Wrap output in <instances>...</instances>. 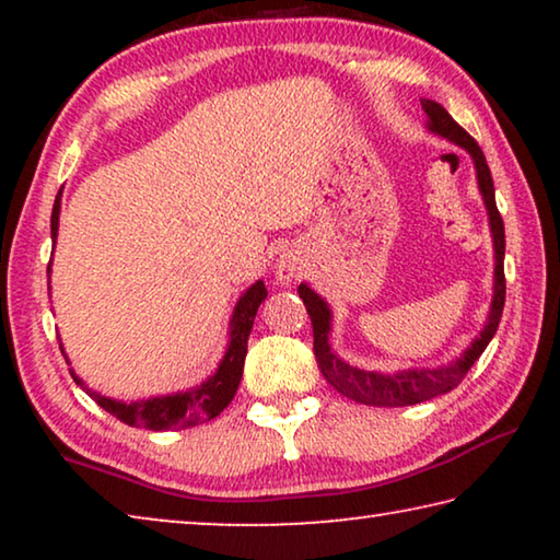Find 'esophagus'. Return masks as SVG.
Masks as SVG:
<instances>
[{
  "mask_svg": "<svg viewBox=\"0 0 560 560\" xmlns=\"http://www.w3.org/2000/svg\"><path fill=\"white\" fill-rule=\"evenodd\" d=\"M299 273H301V267L293 259H279V264H277V277L281 279V281H293V279H299Z\"/></svg>",
  "mask_w": 560,
  "mask_h": 560,
  "instance_id": "1",
  "label": "esophagus"
}]
</instances>
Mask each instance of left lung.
I'll use <instances>...</instances> for the list:
<instances>
[{"instance_id": "1", "label": "left lung", "mask_w": 560, "mask_h": 560, "mask_svg": "<svg viewBox=\"0 0 560 560\" xmlns=\"http://www.w3.org/2000/svg\"><path fill=\"white\" fill-rule=\"evenodd\" d=\"M422 108L430 118V130L440 132L442 138L452 140L459 148L467 150L474 160V167H477V179L481 197H485L487 212H489V224L491 234H494V254H497V269H494V301H491L489 308V324L481 330L479 338H474V343L464 350V355L457 363L434 368V371H405L395 375H383V373H371V371H358V368L348 365L338 355L330 353L328 346V330H330V311L326 301L318 296V293L311 291L306 283L299 287V296L306 303V311L311 316V326H314V353L316 363L324 373L326 381L336 387L340 395L350 397V400L363 402V405H377V407H402V405H417L430 400V397L444 395L457 387L464 375L469 373L481 353H485L489 340L494 338L501 311H504V299H506V277H504V249H506V236H504V220L497 210V197H494V179H491L487 158L481 153L467 130H464L457 120H454L447 110H444L440 103L434 101H422Z\"/></svg>"}]
</instances>
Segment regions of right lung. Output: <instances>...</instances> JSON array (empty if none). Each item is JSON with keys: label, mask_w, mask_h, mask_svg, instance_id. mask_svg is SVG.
Wrapping results in <instances>:
<instances>
[{"label": "right lung", "mask_w": 560, "mask_h": 560, "mask_svg": "<svg viewBox=\"0 0 560 560\" xmlns=\"http://www.w3.org/2000/svg\"><path fill=\"white\" fill-rule=\"evenodd\" d=\"M59 210H61V189L54 200L51 212V236L56 240V230H59ZM51 271V261H49ZM267 299V289L264 283L257 281L254 287L244 293L236 303L234 316H232V334H230V348H226L224 360L217 368L212 377H207L202 385H197L195 390L165 395V397H150V400L138 402H118L110 397H103L98 393L86 390L79 377L73 375V381L86 390L93 400H96L103 410L118 417L120 422L130 424V428H145V430H185L195 428V424L214 420L226 405L232 402V397L240 387L242 373H244V358H246V340H249L254 316L261 306V301Z\"/></svg>", "instance_id": "add662e5"}]
</instances>
